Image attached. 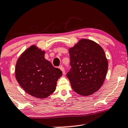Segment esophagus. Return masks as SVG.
<instances>
[{"label": "esophagus", "mask_w": 128, "mask_h": 128, "mask_svg": "<svg viewBox=\"0 0 128 128\" xmlns=\"http://www.w3.org/2000/svg\"><path fill=\"white\" fill-rule=\"evenodd\" d=\"M60 70H61V71L62 72V74H65V70H64V67H63L62 66H60Z\"/></svg>", "instance_id": "esophagus-1"}]
</instances>
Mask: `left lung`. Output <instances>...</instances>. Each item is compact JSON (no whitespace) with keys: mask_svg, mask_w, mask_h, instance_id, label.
<instances>
[{"mask_svg":"<svg viewBox=\"0 0 128 128\" xmlns=\"http://www.w3.org/2000/svg\"><path fill=\"white\" fill-rule=\"evenodd\" d=\"M70 71L67 77L72 87L82 96H89L102 86L108 71L105 52L96 42L82 39L69 49Z\"/></svg>","mask_w":128,"mask_h":128,"instance_id":"left-lung-1","label":"left lung"}]
</instances>
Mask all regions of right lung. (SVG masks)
<instances>
[{"label":"right lung","mask_w":128,"mask_h":128,"mask_svg":"<svg viewBox=\"0 0 128 128\" xmlns=\"http://www.w3.org/2000/svg\"><path fill=\"white\" fill-rule=\"evenodd\" d=\"M44 51L32 46L17 60L16 78L20 86L31 96L44 99L55 92L61 70L44 58Z\"/></svg>","instance_id":"right-lung-1"}]
</instances>
